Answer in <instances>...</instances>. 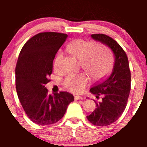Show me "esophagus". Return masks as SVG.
Masks as SVG:
<instances>
[{
    "label": "esophagus",
    "instance_id": "1",
    "mask_svg": "<svg viewBox=\"0 0 147 147\" xmlns=\"http://www.w3.org/2000/svg\"><path fill=\"white\" fill-rule=\"evenodd\" d=\"M82 99V97L81 96H75V100H80Z\"/></svg>",
    "mask_w": 147,
    "mask_h": 147
}]
</instances>
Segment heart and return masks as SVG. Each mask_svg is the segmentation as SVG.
I'll list each match as a JSON object with an SVG mask.
<instances>
[{"label":"heart","instance_id":"heart-1","mask_svg":"<svg viewBox=\"0 0 147 147\" xmlns=\"http://www.w3.org/2000/svg\"><path fill=\"white\" fill-rule=\"evenodd\" d=\"M66 49L69 54L80 60L82 67L94 79L104 78L112 69L110 56L101 45H94L90 41L77 39L68 44ZM63 58V53L59 51L54 59L55 69H60ZM88 81V77L84 73L69 74L65 77L63 84L70 92L79 93L84 90Z\"/></svg>","mask_w":147,"mask_h":147}]
</instances>
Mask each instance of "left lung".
<instances>
[{
  "label": "left lung",
  "mask_w": 147,
  "mask_h": 147,
  "mask_svg": "<svg viewBox=\"0 0 147 147\" xmlns=\"http://www.w3.org/2000/svg\"><path fill=\"white\" fill-rule=\"evenodd\" d=\"M92 38L107 46L115 56V64L111 75L96 83L90 92L98 98L104 96L102 102L96 101V109L87 119L96 126H107L119 118L127 106L131 89V72L126 53L116 41L105 34H93Z\"/></svg>",
  "instance_id": "1"
}]
</instances>
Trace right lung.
<instances>
[{
	"label": "right lung",
	"instance_id": "right-lung-1",
	"mask_svg": "<svg viewBox=\"0 0 147 147\" xmlns=\"http://www.w3.org/2000/svg\"><path fill=\"white\" fill-rule=\"evenodd\" d=\"M67 35L40 32L28 40L16 67V87L23 109L31 121L50 125L63 118L74 97L67 92L48 94L45 84L53 72V63Z\"/></svg>",
	"mask_w": 147,
	"mask_h": 147
}]
</instances>
